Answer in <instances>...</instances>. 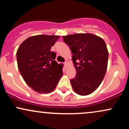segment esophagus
<instances>
[{"instance_id":"esophagus-1","label":"esophagus","mask_w":129,"mask_h":129,"mask_svg":"<svg viewBox=\"0 0 129 129\" xmlns=\"http://www.w3.org/2000/svg\"><path fill=\"white\" fill-rule=\"evenodd\" d=\"M67 66H68V62H64L65 67H66V68L67 67Z\"/></svg>"}]
</instances>
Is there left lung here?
<instances>
[{
    "instance_id": "obj_1",
    "label": "left lung",
    "mask_w": 129,
    "mask_h": 129,
    "mask_svg": "<svg viewBox=\"0 0 129 129\" xmlns=\"http://www.w3.org/2000/svg\"><path fill=\"white\" fill-rule=\"evenodd\" d=\"M70 47L76 69L70 80L75 93L81 96L92 93L100 85L107 69L108 51L104 41L91 33H76L62 37Z\"/></svg>"
}]
</instances>
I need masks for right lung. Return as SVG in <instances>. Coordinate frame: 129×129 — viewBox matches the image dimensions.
Returning <instances> with one entry per match:
<instances>
[{
  "instance_id": "add662e5",
  "label": "right lung",
  "mask_w": 129,
  "mask_h": 129,
  "mask_svg": "<svg viewBox=\"0 0 129 129\" xmlns=\"http://www.w3.org/2000/svg\"><path fill=\"white\" fill-rule=\"evenodd\" d=\"M60 38L36 35L20 44L16 53L17 66L25 82L39 93H51L63 75L62 63H57L51 48Z\"/></svg>"
}]
</instances>
